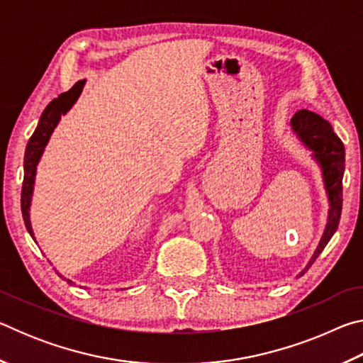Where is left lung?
<instances>
[{
  "label": "left lung",
  "mask_w": 363,
  "mask_h": 363,
  "mask_svg": "<svg viewBox=\"0 0 363 363\" xmlns=\"http://www.w3.org/2000/svg\"><path fill=\"white\" fill-rule=\"evenodd\" d=\"M293 133L299 138L307 149L312 152L318 167L322 169L325 190L328 195V220L325 225L323 235L317 250L312 255L309 264L299 275H303L312 266L323 248L327 247L330 238L337 229L342 210V174H344V145L336 136L333 128L320 115L309 110H299L291 118Z\"/></svg>",
  "instance_id": "left-lung-1"
}]
</instances>
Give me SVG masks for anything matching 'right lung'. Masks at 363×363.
<instances>
[{
  "instance_id": "right-lung-1",
  "label": "right lung",
  "mask_w": 363,
  "mask_h": 363,
  "mask_svg": "<svg viewBox=\"0 0 363 363\" xmlns=\"http://www.w3.org/2000/svg\"><path fill=\"white\" fill-rule=\"evenodd\" d=\"M86 79H79L73 88L67 91V93L60 94L57 99H54L48 104L45 112L41 113L38 126H36L35 133L30 138L27 149H26V157H23V184H22V196H21V206H22V216L23 223L30 235L33 237L32 224H30V205H32V195H33V186H35V176H36V167H38V162L45 152V147L49 143V138H51L52 131L56 130L57 123L60 121V116L65 115L69 110L73 107V104L82 94L83 86ZM35 240V237H33ZM62 277V275H60ZM69 284H73L72 280H67Z\"/></svg>"
}]
</instances>
